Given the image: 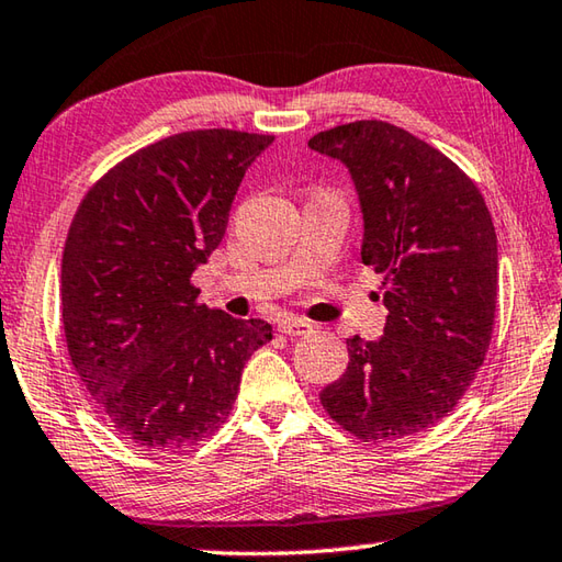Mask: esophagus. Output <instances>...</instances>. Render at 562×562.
<instances>
[{"instance_id":"34e87169","label":"esophagus","mask_w":562,"mask_h":562,"mask_svg":"<svg viewBox=\"0 0 562 562\" xmlns=\"http://www.w3.org/2000/svg\"><path fill=\"white\" fill-rule=\"evenodd\" d=\"M279 330L283 333V336H308V333H313V326L308 321L289 316L279 323Z\"/></svg>"}]
</instances>
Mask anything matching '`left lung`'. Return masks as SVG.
Returning <instances> with one entry per match:
<instances>
[{"instance_id":"1","label":"left lung","mask_w":562,"mask_h":562,"mask_svg":"<svg viewBox=\"0 0 562 562\" xmlns=\"http://www.w3.org/2000/svg\"><path fill=\"white\" fill-rule=\"evenodd\" d=\"M308 145L350 170L360 254L385 276L390 313L380 340H348V368L321 405L362 441L419 435L459 405L494 333L498 249L484 194L445 153L385 121L336 125Z\"/></svg>"}]
</instances>
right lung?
I'll list each match as a JSON object with an SVG mask.
<instances>
[{"instance_id":"right-lung-1","label":"right lung","mask_w":562,"mask_h":562,"mask_svg":"<svg viewBox=\"0 0 562 562\" xmlns=\"http://www.w3.org/2000/svg\"><path fill=\"white\" fill-rule=\"evenodd\" d=\"M271 143L229 127L177 133L111 167L78 204L61 261L68 358L135 447L172 454L210 437L273 336L261 318L206 308L192 283Z\"/></svg>"}]
</instances>
